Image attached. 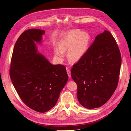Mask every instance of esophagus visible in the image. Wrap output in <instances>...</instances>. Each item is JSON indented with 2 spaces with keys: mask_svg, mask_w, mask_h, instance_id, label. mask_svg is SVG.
<instances>
[{
  "mask_svg": "<svg viewBox=\"0 0 131 131\" xmlns=\"http://www.w3.org/2000/svg\"><path fill=\"white\" fill-rule=\"evenodd\" d=\"M67 74H68V77H69L70 79H71V71L69 69H67Z\"/></svg>",
  "mask_w": 131,
  "mask_h": 131,
  "instance_id": "esophagus-1",
  "label": "esophagus"
}]
</instances>
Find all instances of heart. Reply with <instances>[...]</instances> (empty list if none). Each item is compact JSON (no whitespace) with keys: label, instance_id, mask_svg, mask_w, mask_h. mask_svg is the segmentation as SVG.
Returning a JSON list of instances; mask_svg holds the SVG:
<instances>
[{"label":"heart","instance_id":"heart-1","mask_svg":"<svg viewBox=\"0 0 131 131\" xmlns=\"http://www.w3.org/2000/svg\"><path fill=\"white\" fill-rule=\"evenodd\" d=\"M90 42V36L86 33L79 30L68 32L61 40L59 48H56L54 53L60 59L64 58V51L68 50V59L72 62L80 60L86 52Z\"/></svg>","mask_w":131,"mask_h":131}]
</instances>
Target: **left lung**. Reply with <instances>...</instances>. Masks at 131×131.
I'll return each mask as SVG.
<instances>
[{"label":"left lung","mask_w":131,"mask_h":131,"mask_svg":"<svg viewBox=\"0 0 131 131\" xmlns=\"http://www.w3.org/2000/svg\"><path fill=\"white\" fill-rule=\"evenodd\" d=\"M121 62L119 47L112 34L105 31L96 37L71 72L82 106L89 109L98 108L111 98L118 85Z\"/></svg>","instance_id":"8db88e82"}]
</instances>
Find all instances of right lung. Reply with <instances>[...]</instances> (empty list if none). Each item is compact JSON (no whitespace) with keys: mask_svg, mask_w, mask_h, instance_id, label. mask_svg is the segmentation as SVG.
Returning <instances> with one entry per match:
<instances>
[{"mask_svg":"<svg viewBox=\"0 0 131 131\" xmlns=\"http://www.w3.org/2000/svg\"><path fill=\"white\" fill-rule=\"evenodd\" d=\"M45 31H25L16 42L11 59L9 75L20 98L31 109L45 113L53 108L68 81L66 68L52 65L37 52Z\"/></svg>","mask_w":131,"mask_h":131,"instance_id":"obj_1","label":"right lung"}]
</instances>
